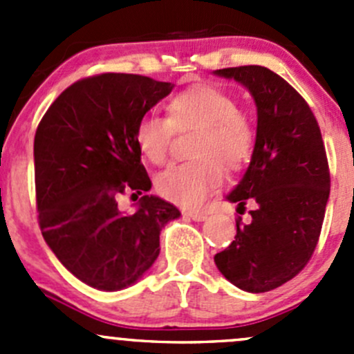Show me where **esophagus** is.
I'll use <instances>...</instances> for the list:
<instances>
[{"instance_id": "34e87169", "label": "esophagus", "mask_w": 354, "mask_h": 354, "mask_svg": "<svg viewBox=\"0 0 354 354\" xmlns=\"http://www.w3.org/2000/svg\"><path fill=\"white\" fill-rule=\"evenodd\" d=\"M185 216H188L190 219H194V221H205L207 219V214L200 212V210H188V212H185Z\"/></svg>"}]
</instances>
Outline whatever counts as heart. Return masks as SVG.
<instances>
[{
  "label": "heart",
  "mask_w": 354,
  "mask_h": 354,
  "mask_svg": "<svg viewBox=\"0 0 354 354\" xmlns=\"http://www.w3.org/2000/svg\"><path fill=\"white\" fill-rule=\"evenodd\" d=\"M166 118L147 114L135 128V144L145 159L160 164L174 130H197L188 162L171 164L156 178L160 197L183 207H198L223 185L226 164L241 169L255 149V124L227 92L212 85H194L169 97Z\"/></svg>",
  "instance_id": "b5f03b06"
}]
</instances>
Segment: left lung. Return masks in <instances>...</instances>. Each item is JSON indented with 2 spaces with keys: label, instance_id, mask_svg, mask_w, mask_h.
<instances>
[{
  "label": "left lung",
  "instance_id": "8db88e82",
  "mask_svg": "<svg viewBox=\"0 0 354 354\" xmlns=\"http://www.w3.org/2000/svg\"><path fill=\"white\" fill-rule=\"evenodd\" d=\"M243 84L257 104V140L243 180L227 195L255 203L248 224L214 262L227 281L248 292L283 286L312 259L322 231L330 173L319 123L305 99L277 73L248 65L216 70Z\"/></svg>",
  "mask_w": 354,
  "mask_h": 354
}]
</instances>
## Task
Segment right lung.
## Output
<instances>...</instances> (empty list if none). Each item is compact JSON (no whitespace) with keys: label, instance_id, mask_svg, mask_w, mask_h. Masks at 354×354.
Here are the masks:
<instances>
[{"label":"right lung","instance_id":"right-lung-1","mask_svg":"<svg viewBox=\"0 0 354 354\" xmlns=\"http://www.w3.org/2000/svg\"><path fill=\"white\" fill-rule=\"evenodd\" d=\"M174 85L131 73H101L65 88L34 138L35 202L46 243L82 283L118 291L144 276L159 255V233L180 217L173 203L144 195L121 214L118 195L152 183L135 128Z\"/></svg>","mask_w":354,"mask_h":354}]
</instances>
